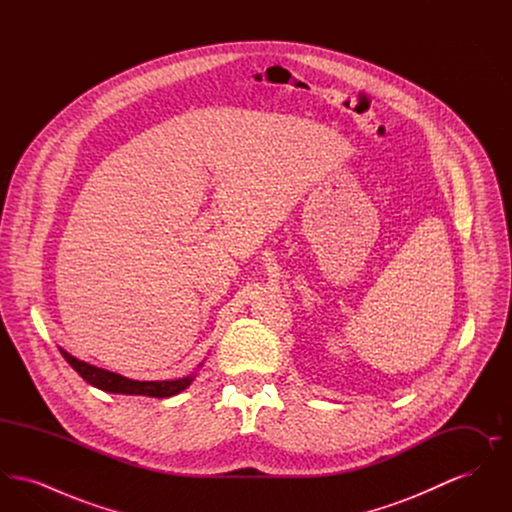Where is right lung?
<instances>
[{"label":"right lung","mask_w":512,"mask_h":512,"mask_svg":"<svg viewBox=\"0 0 512 512\" xmlns=\"http://www.w3.org/2000/svg\"><path fill=\"white\" fill-rule=\"evenodd\" d=\"M61 355L65 357V361L73 366L74 370L94 388L98 390L109 391V393H122V395H147V397H172L178 395L180 391L186 390L195 380V372L190 376L178 378V380H155V382H140V380H130L122 374L99 368V366L84 363L80 359L73 357L71 353H67L65 349H61ZM203 366V363L201 365Z\"/></svg>","instance_id":"obj_1"}]
</instances>
